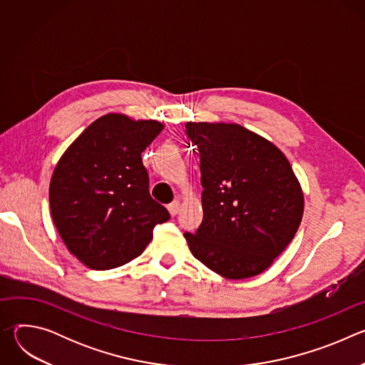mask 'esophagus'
I'll return each instance as SVG.
<instances>
[{
  "instance_id": "34e87169",
  "label": "esophagus",
  "mask_w": 365,
  "mask_h": 365,
  "mask_svg": "<svg viewBox=\"0 0 365 365\" xmlns=\"http://www.w3.org/2000/svg\"><path fill=\"white\" fill-rule=\"evenodd\" d=\"M168 210H169V212H170L172 217H176L178 212H179V210H180V202H179V200L172 202V203L168 206Z\"/></svg>"
}]
</instances>
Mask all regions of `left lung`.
<instances>
[{
	"instance_id": "left-lung-1",
	"label": "left lung",
	"mask_w": 365,
	"mask_h": 365,
	"mask_svg": "<svg viewBox=\"0 0 365 365\" xmlns=\"http://www.w3.org/2000/svg\"><path fill=\"white\" fill-rule=\"evenodd\" d=\"M200 155L203 220L185 232L190 252L227 279L267 270L293 240L303 192L286 155L238 124L186 123Z\"/></svg>"
}]
</instances>
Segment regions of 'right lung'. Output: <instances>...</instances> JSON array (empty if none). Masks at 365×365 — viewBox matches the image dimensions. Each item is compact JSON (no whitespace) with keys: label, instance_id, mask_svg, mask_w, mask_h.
<instances>
[{"label":"right lung","instance_id":"right-lung-1","mask_svg":"<svg viewBox=\"0 0 365 365\" xmlns=\"http://www.w3.org/2000/svg\"><path fill=\"white\" fill-rule=\"evenodd\" d=\"M165 125L107 114L68 147L48 187L51 218L68 250L95 270L138 257L170 218L148 192L141 153Z\"/></svg>","mask_w":365,"mask_h":365}]
</instances>
